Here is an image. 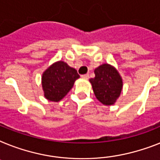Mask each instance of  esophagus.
Returning a JSON list of instances; mask_svg holds the SVG:
<instances>
[{"instance_id": "34e87169", "label": "esophagus", "mask_w": 160, "mask_h": 160, "mask_svg": "<svg viewBox=\"0 0 160 160\" xmlns=\"http://www.w3.org/2000/svg\"><path fill=\"white\" fill-rule=\"evenodd\" d=\"M81 78L88 80V79H89V74H84V75H81Z\"/></svg>"}]
</instances>
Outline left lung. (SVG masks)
<instances>
[{"label":"left lung","instance_id":"1","mask_svg":"<svg viewBox=\"0 0 160 160\" xmlns=\"http://www.w3.org/2000/svg\"><path fill=\"white\" fill-rule=\"evenodd\" d=\"M95 77L89 81L98 100L104 105H112L120 96L122 80L116 69L108 64L101 65L94 70Z\"/></svg>","mask_w":160,"mask_h":160}]
</instances>
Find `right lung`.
<instances>
[{"label": "right lung", "instance_id": "add662e5", "mask_svg": "<svg viewBox=\"0 0 160 160\" xmlns=\"http://www.w3.org/2000/svg\"><path fill=\"white\" fill-rule=\"evenodd\" d=\"M79 78L76 69L71 68L62 61L56 62L42 74V85L45 98L58 102L67 95Z\"/></svg>", "mask_w": 160, "mask_h": 160}]
</instances>
